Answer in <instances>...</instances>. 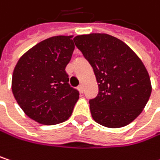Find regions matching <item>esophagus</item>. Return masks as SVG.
<instances>
[{"instance_id":"1","label":"esophagus","mask_w":160,"mask_h":160,"mask_svg":"<svg viewBox=\"0 0 160 160\" xmlns=\"http://www.w3.org/2000/svg\"><path fill=\"white\" fill-rule=\"evenodd\" d=\"M78 90H79V92H80V93H82V92H83V86H82V85H80V86L78 87Z\"/></svg>"}]
</instances>
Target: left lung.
<instances>
[{
  "label": "left lung",
  "mask_w": 160,
  "mask_h": 160,
  "mask_svg": "<svg viewBox=\"0 0 160 160\" xmlns=\"http://www.w3.org/2000/svg\"><path fill=\"white\" fill-rule=\"evenodd\" d=\"M74 42L93 68L97 80L98 94L90 100L94 121L108 128H121L132 122L152 92L142 60L125 42L108 34L78 35Z\"/></svg>",
  "instance_id": "8db88e82"
}]
</instances>
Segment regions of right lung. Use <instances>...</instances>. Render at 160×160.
<instances>
[{"label": "right lung", "mask_w": 160, "mask_h": 160, "mask_svg": "<svg viewBox=\"0 0 160 160\" xmlns=\"http://www.w3.org/2000/svg\"><path fill=\"white\" fill-rule=\"evenodd\" d=\"M73 36H54L27 51L16 63L12 92L24 113L44 125L71 116L79 92L68 84L66 67L75 49Z\"/></svg>", "instance_id": "1"}]
</instances>
